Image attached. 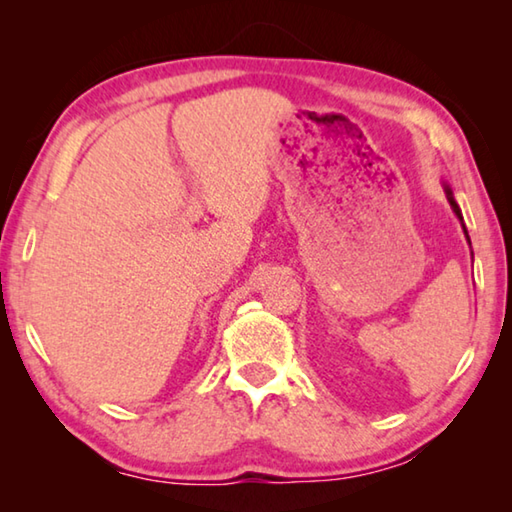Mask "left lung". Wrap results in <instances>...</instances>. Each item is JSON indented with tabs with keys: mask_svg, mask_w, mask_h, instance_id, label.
I'll return each instance as SVG.
<instances>
[{
	"mask_svg": "<svg viewBox=\"0 0 512 512\" xmlns=\"http://www.w3.org/2000/svg\"><path fill=\"white\" fill-rule=\"evenodd\" d=\"M445 192H447V198H449V205H452V207H454V212H456V216H458V219H461V221H463V216H461V210H458V205H456V201H454V196H452V189H449V187H445ZM463 228H465V225H463ZM465 235H467V230H465ZM467 241H470V237H467Z\"/></svg>",
	"mask_w": 512,
	"mask_h": 512,
	"instance_id": "8db88e82",
	"label": "left lung"
}]
</instances>
